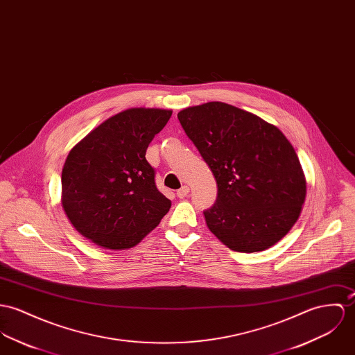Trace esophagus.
I'll use <instances>...</instances> for the list:
<instances>
[{
	"instance_id": "esophagus-1",
	"label": "esophagus",
	"mask_w": 355,
	"mask_h": 355,
	"mask_svg": "<svg viewBox=\"0 0 355 355\" xmlns=\"http://www.w3.org/2000/svg\"><path fill=\"white\" fill-rule=\"evenodd\" d=\"M190 193V189L187 187V186H183L182 189H179L178 191H176V195L180 198V199H183V198H186L187 195Z\"/></svg>"
}]
</instances>
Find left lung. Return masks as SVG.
I'll use <instances>...</instances> for the list:
<instances>
[{
  "label": "left lung",
  "instance_id": "8db88e82",
  "mask_svg": "<svg viewBox=\"0 0 355 355\" xmlns=\"http://www.w3.org/2000/svg\"><path fill=\"white\" fill-rule=\"evenodd\" d=\"M178 118L217 182L216 203L203 211L210 232L237 252L277 244L298 220L306 196L304 171L288 138L221 101L184 108Z\"/></svg>",
  "mask_w": 355,
  "mask_h": 355
}]
</instances>
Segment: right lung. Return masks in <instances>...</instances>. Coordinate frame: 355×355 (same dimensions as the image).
<instances>
[{
	"mask_svg": "<svg viewBox=\"0 0 355 355\" xmlns=\"http://www.w3.org/2000/svg\"><path fill=\"white\" fill-rule=\"evenodd\" d=\"M171 115L162 108L125 110L69 152L62 207L76 230L98 247L131 248L169 211L171 200L157 190L145 155Z\"/></svg>",
	"mask_w": 355,
	"mask_h": 355,
	"instance_id": "obj_1",
	"label": "right lung"
}]
</instances>
